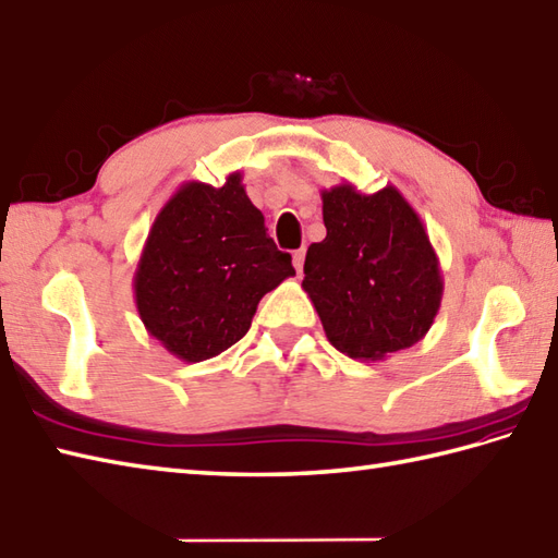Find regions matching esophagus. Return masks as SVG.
Returning <instances> with one entry per match:
<instances>
[{"mask_svg":"<svg viewBox=\"0 0 558 558\" xmlns=\"http://www.w3.org/2000/svg\"><path fill=\"white\" fill-rule=\"evenodd\" d=\"M303 263H305V250H295L293 253V267H295V271H303Z\"/></svg>","mask_w":558,"mask_h":558,"instance_id":"esophagus-1","label":"esophagus"}]
</instances>
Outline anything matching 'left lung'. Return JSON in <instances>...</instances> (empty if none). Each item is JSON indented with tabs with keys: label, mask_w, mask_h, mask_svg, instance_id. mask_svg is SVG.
I'll return each instance as SVG.
<instances>
[{
	"label": "left lung",
	"mask_w": 558,
	"mask_h": 558,
	"mask_svg": "<svg viewBox=\"0 0 558 558\" xmlns=\"http://www.w3.org/2000/svg\"><path fill=\"white\" fill-rule=\"evenodd\" d=\"M325 241L305 253L303 291L337 351L383 361L434 325L442 275L422 219L395 185L363 195L351 183L323 190Z\"/></svg>",
	"instance_id": "1"
}]
</instances>
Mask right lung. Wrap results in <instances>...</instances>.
Wrapping results in <instances>:
<instances>
[{"label":"right lung","instance_id":"add662e5","mask_svg":"<svg viewBox=\"0 0 558 558\" xmlns=\"http://www.w3.org/2000/svg\"><path fill=\"white\" fill-rule=\"evenodd\" d=\"M293 275L235 170L221 187H178L156 214L132 287L146 332L197 363L243 339L263 295Z\"/></svg>","mask_w":558,"mask_h":558}]
</instances>
